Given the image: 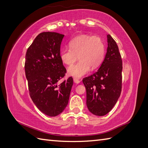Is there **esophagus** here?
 <instances>
[{
	"label": "esophagus",
	"instance_id": "1",
	"mask_svg": "<svg viewBox=\"0 0 148 148\" xmlns=\"http://www.w3.org/2000/svg\"><path fill=\"white\" fill-rule=\"evenodd\" d=\"M74 82H75V83L79 84L80 82V80H79L77 78H74Z\"/></svg>",
	"mask_w": 148,
	"mask_h": 148
}]
</instances>
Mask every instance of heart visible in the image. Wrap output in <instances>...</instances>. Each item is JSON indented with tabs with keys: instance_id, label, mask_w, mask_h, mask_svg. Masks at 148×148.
<instances>
[{
	"instance_id": "obj_1",
	"label": "heart",
	"mask_w": 148,
	"mask_h": 148,
	"mask_svg": "<svg viewBox=\"0 0 148 148\" xmlns=\"http://www.w3.org/2000/svg\"><path fill=\"white\" fill-rule=\"evenodd\" d=\"M69 48H64L60 52L62 62L71 66L79 57V61L68 69V74L79 78L88 74L91 68L95 70L100 66L106 53L105 42L99 36L81 35L69 42Z\"/></svg>"
}]
</instances>
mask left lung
Listing matches in <instances>:
<instances>
[{
    "label": "left lung",
    "instance_id": "left-lung-1",
    "mask_svg": "<svg viewBox=\"0 0 148 148\" xmlns=\"http://www.w3.org/2000/svg\"><path fill=\"white\" fill-rule=\"evenodd\" d=\"M108 47L99 69L82 82L86 90V105L91 113L103 116L111 110L122 91V61L115 41L107 35Z\"/></svg>",
    "mask_w": 148,
    "mask_h": 148
}]
</instances>
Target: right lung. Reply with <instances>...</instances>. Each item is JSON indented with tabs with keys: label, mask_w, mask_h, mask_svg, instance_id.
Here are the masks:
<instances>
[{
	"label": "right lung",
	"mask_w": 148,
	"mask_h": 148,
	"mask_svg": "<svg viewBox=\"0 0 148 148\" xmlns=\"http://www.w3.org/2000/svg\"><path fill=\"white\" fill-rule=\"evenodd\" d=\"M64 36L56 32L41 33L26 53L25 69L30 97L36 107L49 116L64 110L73 84L71 77L58 82L66 73L60 58Z\"/></svg>",
	"instance_id": "obj_1"
}]
</instances>
